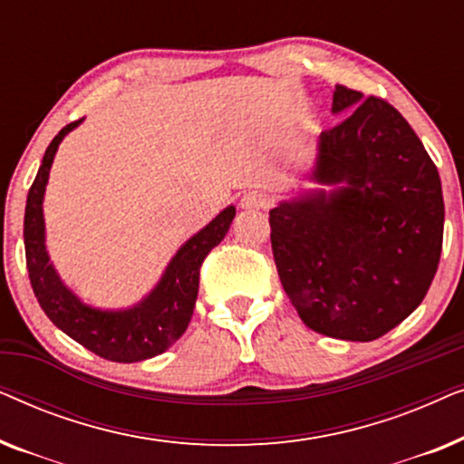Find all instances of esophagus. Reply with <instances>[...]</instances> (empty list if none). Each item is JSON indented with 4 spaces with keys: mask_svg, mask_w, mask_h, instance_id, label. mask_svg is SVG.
<instances>
[{
    "mask_svg": "<svg viewBox=\"0 0 464 464\" xmlns=\"http://www.w3.org/2000/svg\"><path fill=\"white\" fill-rule=\"evenodd\" d=\"M240 207L249 208V211L251 208H266L268 207V198L262 192H249L240 198Z\"/></svg>",
    "mask_w": 464,
    "mask_h": 464,
    "instance_id": "esophagus-1",
    "label": "esophagus"
}]
</instances>
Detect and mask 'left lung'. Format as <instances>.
Instances as JSON below:
<instances>
[{"mask_svg": "<svg viewBox=\"0 0 464 464\" xmlns=\"http://www.w3.org/2000/svg\"><path fill=\"white\" fill-rule=\"evenodd\" d=\"M310 179L335 186L270 211L285 294L329 338L372 342L420 306L443 243L437 167L401 113L338 84Z\"/></svg>", "mask_w": 464, "mask_h": 464, "instance_id": "left-lung-1", "label": "left lung"}]
</instances>
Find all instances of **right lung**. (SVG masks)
<instances>
[{
  "label": "right lung",
  "mask_w": 464,
  "mask_h": 464,
  "mask_svg": "<svg viewBox=\"0 0 464 464\" xmlns=\"http://www.w3.org/2000/svg\"><path fill=\"white\" fill-rule=\"evenodd\" d=\"M82 120L67 124L48 145L42 167L24 208V256L29 281L40 306L61 332L88 351L116 363H135L162 354L175 344L192 319L198 295L200 266L213 246H218L230 230L237 208L227 207L211 224L194 234L164 270L160 283L137 306L126 310H99L86 306L73 295L56 275L44 245V192L59 143Z\"/></svg>",
  "instance_id": "right-lung-1"
}]
</instances>
